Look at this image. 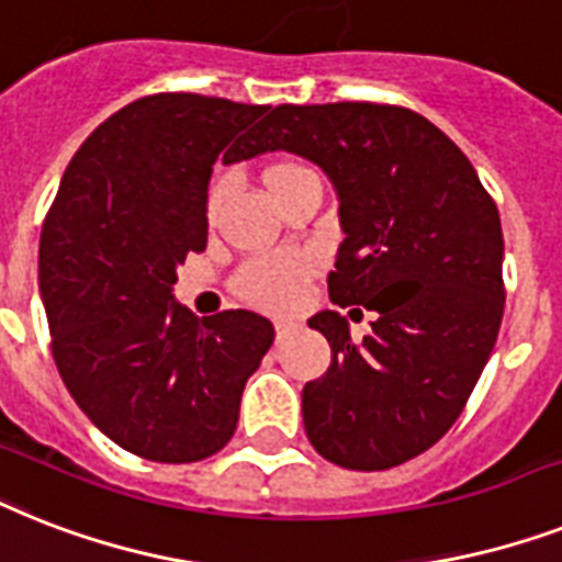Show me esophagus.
I'll use <instances>...</instances> for the list:
<instances>
[{"label":"esophagus","mask_w":562,"mask_h":562,"mask_svg":"<svg viewBox=\"0 0 562 562\" xmlns=\"http://www.w3.org/2000/svg\"><path fill=\"white\" fill-rule=\"evenodd\" d=\"M273 328H277V340H285V337L294 335L300 326H296L294 321H277V323H273Z\"/></svg>","instance_id":"esophagus-1"}]
</instances>
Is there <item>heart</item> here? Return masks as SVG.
Wrapping results in <instances>:
<instances>
[{
    "label": "heart",
    "mask_w": 562,
    "mask_h": 562,
    "mask_svg": "<svg viewBox=\"0 0 562 562\" xmlns=\"http://www.w3.org/2000/svg\"><path fill=\"white\" fill-rule=\"evenodd\" d=\"M282 170H291V164L273 167L268 178ZM225 199V181H216L207 193V218L213 222ZM314 262L303 254H271V257L250 259L248 266L236 273L234 289L250 305L268 308V312H285L296 305L303 294V282L308 280Z\"/></svg>",
    "instance_id": "heart-1"
}]
</instances>
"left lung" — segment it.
<instances>
[{
  "label": "left lung",
  "instance_id": "left-lung-1",
  "mask_svg": "<svg viewBox=\"0 0 562 562\" xmlns=\"http://www.w3.org/2000/svg\"><path fill=\"white\" fill-rule=\"evenodd\" d=\"M245 149H285L326 172L346 234L328 296L375 312L363 340L340 312L308 321L331 346L326 375L303 386L308 441L349 471L409 462L453 427L494 352L505 308L494 199L462 149L404 106L285 103Z\"/></svg>",
  "mask_w": 562,
  "mask_h": 562
}]
</instances>
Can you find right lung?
Returning <instances> with one entry per match:
<instances>
[{"label": "right lung", "mask_w": 562, "mask_h": 562, "mask_svg": "<svg viewBox=\"0 0 562 562\" xmlns=\"http://www.w3.org/2000/svg\"><path fill=\"white\" fill-rule=\"evenodd\" d=\"M268 106L164 91L83 140L40 236L59 378L91 424L149 462H202L231 441L241 390L273 326L236 308L195 317L176 268L207 245V181L254 155L241 132Z\"/></svg>", "instance_id": "add662e5"}]
</instances>
